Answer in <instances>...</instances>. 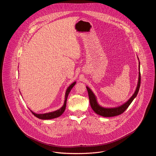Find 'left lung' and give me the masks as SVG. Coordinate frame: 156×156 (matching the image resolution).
Returning a JSON list of instances; mask_svg holds the SVG:
<instances>
[{
	"mask_svg": "<svg viewBox=\"0 0 156 156\" xmlns=\"http://www.w3.org/2000/svg\"><path fill=\"white\" fill-rule=\"evenodd\" d=\"M139 59V58L137 57ZM139 78H138V82L137 87L134 92L133 95L129 98V99L126 101L125 103H124L120 106L117 107H113V108H105L101 106L98 104L97 101V98L94 93L92 92V90L89 88L88 87H86L87 89L88 92V96L89 98V102L90 104V106L92 109L94 110L97 114L104 116V117H113L115 116H118L122 113L125 111L126 109L129 106V105L132 102L134 99L137 97V95L138 94V92L139 90L140 86V80H141V76H140V62L139 61Z\"/></svg>",
	"mask_w": 156,
	"mask_h": 156,
	"instance_id": "1",
	"label": "left lung"
}]
</instances>
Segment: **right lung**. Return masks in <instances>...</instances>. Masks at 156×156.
<instances>
[{"mask_svg":"<svg viewBox=\"0 0 156 156\" xmlns=\"http://www.w3.org/2000/svg\"><path fill=\"white\" fill-rule=\"evenodd\" d=\"M76 83V81L74 82L73 83H71L68 88H67L66 94H65V99H64V102L62 105V106L59 108V109L55 111L51 112H48V113H36L34 112L31 111L30 109V111L32 112V113L36 116L37 118H39L40 119H43V120H48V119H54V118H57L58 117L60 116L66 110V105H67V100L68 96L71 91V89L74 87Z\"/></svg>","mask_w":156,"mask_h":156,"instance_id":"add662e5","label":"right lung"}]
</instances>
